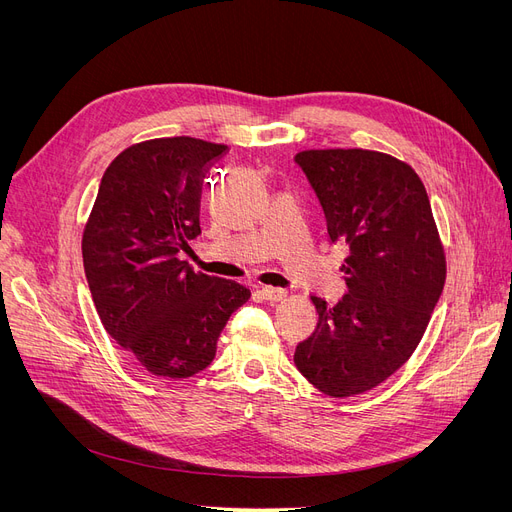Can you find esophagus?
<instances>
[{
	"mask_svg": "<svg viewBox=\"0 0 512 512\" xmlns=\"http://www.w3.org/2000/svg\"><path fill=\"white\" fill-rule=\"evenodd\" d=\"M261 297L265 301H270V303H280V301L286 299V290L284 288H276V286H263L261 288Z\"/></svg>",
	"mask_w": 512,
	"mask_h": 512,
	"instance_id": "esophagus-1",
	"label": "esophagus"
}]
</instances>
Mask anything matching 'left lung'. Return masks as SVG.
I'll return each instance as SVG.
<instances>
[{
  "label": "left lung",
  "mask_w": 512,
  "mask_h": 512,
  "mask_svg": "<svg viewBox=\"0 0 512 512\" xmlns=\"http://www.w3.org/2000/svg\"><path fill=\"white\" fill-rule=\"evenodd\" d=\"M326 213L332 242L348 247V292L319 321L294 365L334 398L382 384L407 363L446 280V259L425 186L411 166L367 149H311L294 157Z\"/></svg>",
  "instance_id": "obj_1"
}]
</instances>
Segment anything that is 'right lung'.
Masks as SVG:
<instances>
[{
    "mask_svg": "<svg viewBox=\"0 0 512 512\" xmlns=\"http://www.w3.org/2000/svg\"><path fill=\"white\" fill-rule=\"evenodd\" d=\"M191 137L124 149L107 166L83 232V263L105 332L157 378L203 371L249 288L193 272L180 253L201 234V184L226 153Z\"/></svg>",
    "mask_w": 512,
    "mask_h": 512,
    "instance_id": "obj_1",
    "label": "right lung"
}]
</instances>
